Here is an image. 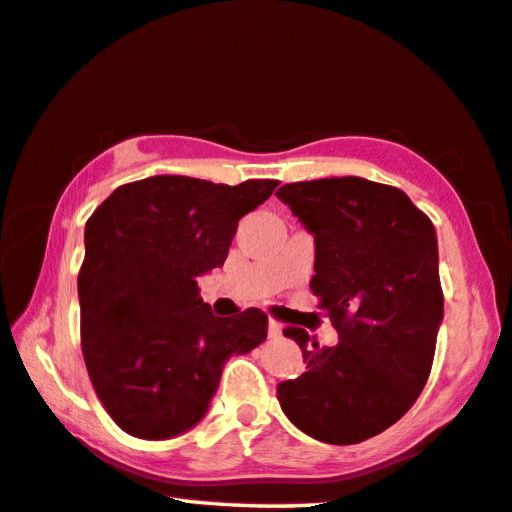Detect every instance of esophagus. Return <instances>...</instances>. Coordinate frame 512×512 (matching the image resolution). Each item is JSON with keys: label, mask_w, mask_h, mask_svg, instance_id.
Segmentation results:
<instances>
[{"label": "esophagus", "mask_w": 512, "mask_h": 512, "mask_svg": "<svg viewBox=\"0 0 512 512\" xmlns=\"http://www.w3.org/2000/svg\"><path fill=\"white\" fill-rule=\"evenodd\" d=\"M269 337H271V339H278V337H282V326H280V321H275V319H271V321H269Z\"/></svg>", "instance_id": "obj_1"}]
</instances>
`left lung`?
Here are the masks:
<instances>
[{"label":"left lung","mask_w":512,"mask_h":512,"mask_svg":"<svg viewBox=\"0 0 512 512\" xmlns=\"http://www.w3.org/2000/svg\"><path fill=\"white\" fill-rule=\"evenodd\" d=\"M314 237L312 294L337 346L303 348L305 373L278 385L291 424L326 444H358L412 408L433 367L444 296L435 227L401 189L362 177L294 182L275 193Z\"/></svg>","instance_id":"1"}]
</instances>
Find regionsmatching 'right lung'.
<instances>
[{
	"label": "right lung",
	"mask_w": 512,
	"mask_h": 512,
	"mask_svg": "<svg viewBox=\"0 0 512 512\" xmlns=\"http://www.w3.org/2000/svg\"><path fill=\"white\" fill-rule=\"evenodd\" d=\"M275 186L154 175L118 186L86 221L81 353L125 433L166 440L189 431L205 417L227 358L266 339L269 316L257 307L230 319L212 314L198 275L223 266L239 218Z\"/></svg>",
	"instance_id": "1"
}]
</instances>
